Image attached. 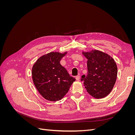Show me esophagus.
Here are the masks:
<instances>
[{
    "instance_id": "obj_1",
    "label": "esophagus",
    "mask_w": 135,
    "mask_h": 135,
    "mask_svg": "<svg viewBox=\"0 0 135 135\" xmlns=\"http://www.w3.org/2000/svg\"><path fill=\"white\" fill-rule=\"evenodd\" d=\"M75 79H76V80H79V79H80V76H79V75H77V76H76V77H75Z\"/></svg>"
}]
</instances>
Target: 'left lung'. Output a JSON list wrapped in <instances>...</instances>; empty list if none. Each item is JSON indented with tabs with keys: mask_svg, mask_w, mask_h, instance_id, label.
Returning a JSON list of instances; mask_svg holds the SVG:
<instances>
[{
	"mask_svg": "<svg viewBox=\"0 0 135 135\" xmlns=\"http://www.w3.org/2000/svg\"><path fill=\"white\" fill-rule=\"evenodd\" d=\"M82 54L87 60V75L81 76V81L88 93L96 99L108 95L113 89L117 76V66L109 55L98 50Z\"/></svg>",
	"mask_w": 135,
	"mask_h": 135,
	"instance_id": "8db88e82",
	"label": "left lung"
}]
</instances>
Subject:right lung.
<instances>
[{"instance_id": "obj_1", "label": "right lung", "mask_w": 135, "mask_h": 135, "mask_svg": "<svg viewBox=\"0 0 135 135\" xmlns=\"http://www.w3.org/2000/svg\"><path fill=\"white\" fill-rule=\"evenodd\" d=\"M67 52H52L39 58L32 68V78L37 90L45 99L51 101L61 100L75 80L60 60Z\"/></svg>"}]
</instances>
